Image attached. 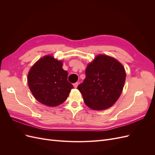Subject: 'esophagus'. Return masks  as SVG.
<instances>
[{"label":"esophagus","mask_w":155,"mask_h":155,"mask_svg":"<svg viewBox=\"0 0 155 155\" xmlns=\"http://www.w3.org/2000/svg\"><path fill=\"white\" fill-rule=\"evenodd\" d=\"M78 85H79V83H78V82L75 83L74 84V88H77L78 86Z\"/></svg>","instance_id":"obj_1"}]
</instances>
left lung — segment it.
<instances>
[{"label":"left lung","mask_w":155,"mask_h":155,"mask_svg":"<svg viewBox=\"0 0 155 155\" xmlns=\"http://www.w3.org/2000/svg\"><path fill=\"white\" fill-rule=\"evenodd\" d=\"M85 75L83 82L78 87L85 104L97 110L113 105L120 96L125 81L123 65L110 56L98 55L88 64Z\"/></svg>","instance_id":"obj_1"}]
</instances>
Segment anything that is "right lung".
Segmentation results:
<instances>
[{"mask_svg": "<svg viewBox=\"0 0 155 155\" xmlns=\"http://www.w3.org/2000/svg\"><path fill=\"white\" fill-rule=\"evenodd\" d=\"M63 62L45 55L33 65L28 74V83L35 99L49 107H56L67 100L73 85L67 80L68 72Z\"/></svg>", "mask_w": 155, "mask_h": 155, "instance_id": "right-lung-1", "label": "right lung"}]
</instances>
